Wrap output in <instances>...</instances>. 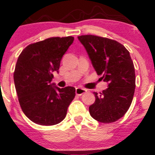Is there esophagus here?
I'll use <instances>...</instances> for the list:
<instances>
[{
  "instance_id": "esophagus-1",
  "label": "esophagus",
  "mask_w": 155,
  "mask_h": 155,
  "mask_svg": "<svg viewBox=\"0 0 155 155\" xmlns=\"http://www.w3.org/2000/svg\"><path fill=\"white\" fill-rule=\"evenodd\" d=\"M87 90L86 89H83V88H80L78 87L76 89V94L78 95V96H81V95H83V93H85Z\"/></svg>"
}]
</instances>
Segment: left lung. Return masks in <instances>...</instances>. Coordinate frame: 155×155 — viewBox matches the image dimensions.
I'll list each match as a JSON object with an SVG mask.
<instances>
[{
  "instance_id": "obj_1",
  "label": "left lung",
  "mask_w": 155,
  "mask_h": 155,
  "mask_svg": "<svg viewBox=\"0 0 155 155\" xmlns=\"http://www.w3.org/2000/svg\"><path fill=\"white\" fill-rule=\"evenodd\" d=\"M86 48L93 68L108 88L98 94L90 107L92 117L110 124L125 115L135 91V70L130 52L115 40L92 35L78 36Z\"/></svg>"
}]
</instances>
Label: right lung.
<instances>
[{
    "label": "right lung",
    "instance_id": "right-lung-1",
    "mask_svg": "<svg viewBox=\"0 0 155 155\" xmlns=\"http://www.w3.org/2000/svg\"><path fill=\"white\" fill-rule=\"evenodd\" d=\"M74 41L72 36L52 37L28 45L18 56L14 81L21 108L29 120L42 126L65 119L76 89L52 86L62 56Z\"/></svg>",
    "mask_w": 155,
    "mask_h": 155
}]
</instances>
